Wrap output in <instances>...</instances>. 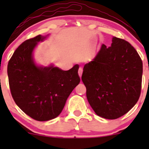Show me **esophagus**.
<instances>
[{"label": "esophagus", "instance_id": "obj_1", "mask_svg": "<svg viewBox=\"0 0 149 149\" xmlns=\"http://www.w3.org/2000/svg\"><path fill=\"white\" fill-rule=\"evenodd\" d=\"M82 74H83V68L80 67L79 69H78V75H79V76L80 77V78H81Z\"/></svg>", "mask_w": 149, "mask_h": 149}]
</instances>
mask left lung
I'll return each instance as SVG.
<instances>
[{
	"label": "left lung",
	"instance_id": "8db88e82",
	"mask_svg": "<svg viewBox=\"0 0 149 149\" xmlns=\"http://www.w3.org/2000/svg\"><path fill=\"white\" fill-rule=\"evenodd\" d=\"M142 73V61L127 41L113 37L111 47L102 44L82 75L95 113L110 120L127 113L139 98Z\"/></svg>",
	"mask_w": 149,
	"mask_h": 149
}]
</instances>
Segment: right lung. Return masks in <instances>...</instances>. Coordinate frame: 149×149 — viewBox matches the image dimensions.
<instances>
[{"instance_id": "add662e5", "label": "right lung", "mask_w": 149, "mask_h": 149, "mask_svg": "<svg viewBox=\"0 0 149 149\" xmlns=\"http://www.w3.org/2000/svg\"><path fill=\"white\" fill-rule=\"evenodd\" d=\"M48 36L38 35L22 43L8 65L13 100L26 115L38 121L57 117L70 94L80 81L78 64L63 71L53 64L43 66L35 62L34 49Z\"/></svg>"}]
</instances>
